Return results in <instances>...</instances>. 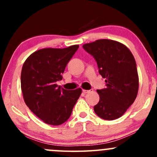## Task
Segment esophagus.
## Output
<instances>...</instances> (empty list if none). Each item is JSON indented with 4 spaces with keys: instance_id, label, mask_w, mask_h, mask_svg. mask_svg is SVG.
<instances>
[{
    "instance_id": "esophagus-1",
    "label": "esophagus",
    "mask_w": 157,
    "mask_h": 157,
    "mask_svg": "<svg viewBox=\"0 0 157 157\" xmlns=\"http://www.w3.org/2000/svg\"><path fill=\"white\" fill-rule=\"evenodd\" d=\"M93 91V89H91V90H83V93H90V92Z\"/></svg>"
}]
</instances>
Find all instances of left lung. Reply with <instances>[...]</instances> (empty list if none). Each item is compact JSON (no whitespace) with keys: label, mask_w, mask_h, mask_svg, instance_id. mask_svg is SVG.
<instances>
[{"label":"left lung","mask_w":157,"mask_h":157,"mask_svg":"<svg viewBox=\"0 0 157 157\" xmlns=\"http://www.w3.org/2000/svg\"><path fill=\"white\" fill-rule=\"evenodd\" d=\"M83 48L95 58L99 74L106 83V87L97 90L99 101L94 112L105 120L120 118L138 92V74L132 53L124 45L110 39H99Z\"/></svg>","instance_id":"1"}]
</instances>
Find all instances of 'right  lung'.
<instances>
[{"label": "right lung", "mask_w": 157, "mask_h": 157, "mask_svg": "<svg viewBox=\"0 0 157 157\" xmlns=\"http://www.w3.org/2000/svg\"><path fill=\"white\" fill-rule=\"evenodd\" d=\"M79 48H43L30 55L21 71V90L29 109L46 124L60 125L70 118L82 93L80 88L64 90L56 84L62 80L67 63Z\"/></svg>", "instance_id": "1"}]
</instances>
